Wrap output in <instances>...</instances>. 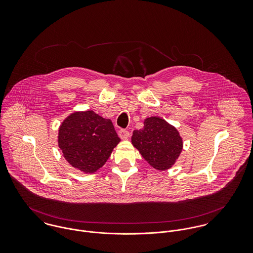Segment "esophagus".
<instances>
[{"instance_id":"34e87169","label":"esophagus","mask_w":253,"mask_h":253,"mask_svg":"<svg viewBox=\"0 0 253 253\" xmlns=\"http://www.w3.org/2000/svg\"><path fill=\"white\" fill-rule=\"evenodd\" d=\"M119 135L122 139H127L129 137V131H127L126 129H120L119 131Z\"/></svg>"}]
</instances>
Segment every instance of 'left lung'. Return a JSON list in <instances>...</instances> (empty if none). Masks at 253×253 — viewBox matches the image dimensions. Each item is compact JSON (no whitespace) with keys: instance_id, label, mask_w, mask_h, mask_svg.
Segmentation results:
<instances>
[{"instance_id":"obj_1","label":"left lung","mask_w":253,"mask_h":253,"mask_svg":"<svg viewBox=\"0 0 253 253\" xmlns=\"http://www.w3.org/2000/svg\"><path fill=\"white\" fill-rule=\"evenodd\" d=\"M131 143L145 161L159 170L171 168L178 159L183 142L177 129L159 117L144 121V127L133 131Z\"/></svg>"}]
</instances>
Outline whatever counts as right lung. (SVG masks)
Returning a JSON list of instances; mask_svg holds the SVG:
<instances>
[{"label": "right lung", "mask_w": 253, "mask_h": 253, "mask_svg": "<svg viewBox=\"0 0 253 253\" xmlns=\"http://www.w3.org/2000/svg\"><path fill=\"white\" fill-rule=\"evenodd\" d=\"M120 141L112 122L93 111L73 113L58 130L63 157L73 168L85 173L103 167Z\"/></svg>", "instance_id": "right-lung-1"}]
</instances>
